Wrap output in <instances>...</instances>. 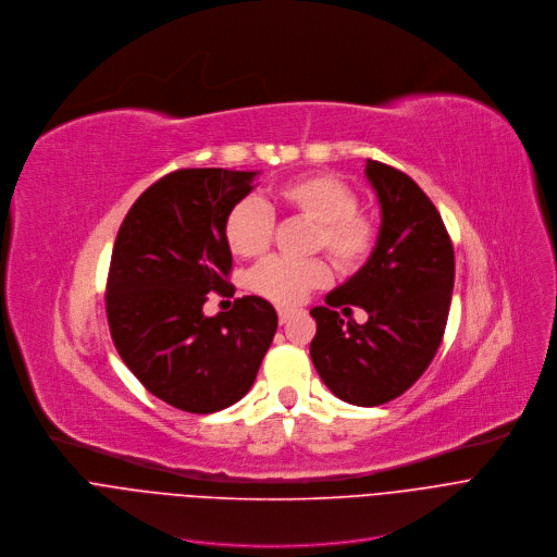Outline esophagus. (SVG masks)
Instances as JSON below:
<instances>
[{
    "mask_svg": "<svg viewBox=\"0 0 557 557\" xmlns=\"http://www.w3.org/2000/svg\"><path fill=\"white\" fill-rule=\"evenodd\" d=\"M294 313H296V309H289V307H278V320H281V324L289 322Z\"/></svg>",
    "mask_w": 557,
    "mask_h": 557,
    "instance_id": "1",
    "label": "esophagus"
}]
</instances>
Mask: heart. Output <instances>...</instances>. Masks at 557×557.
Masks as SVG:
<instances>
[{
  "instance_id": "b5f03b06",
  "label": "heart",
  "mask_w": 557,
  "mask_h": 557,
  "mask_svg": "<svg viewBox=\"0 0 557 557\" xmlns=\"http://www.w3.org/2000/svg\"><path fill=\"white\" fill-rule=\"evenodd\" d=\"M276 201L315 224L313 246L322 248L341 270H358L371 255L377 228L375 221L358 210L356 193L333 175H300L276 190ZM274 219L259 199L239 201L226 216V244L244 259L259 257L272 239ZM331 278L322 259L289 261L265 259L250 274V287L278 305H298L311 289L324 287Z\"/></svg>"
}]
</instances>
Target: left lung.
<instances>
[{"label":"left lung","instance_id":"left-lung-1","mask_svg":"<svg viewBox=\"0 0 557 557\" xmlns=\"http://www.w3.org/2000/svg\"><path fill=\"white\" fill-rule=\"evenodd\" d=\"M380 203V231L367 263L313 307L311 362L326 388L354 406H380L408 391L432 362L446 331L455 250L428 195L401 171L367 160ZM362 306L364 325L335 309Z\"/></svg>","mask_w":557,"mask_h":557}]
</instances>
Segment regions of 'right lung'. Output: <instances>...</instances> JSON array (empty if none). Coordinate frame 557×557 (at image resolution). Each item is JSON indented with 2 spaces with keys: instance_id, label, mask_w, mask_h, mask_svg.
Wrapping results in <instances>:
<instances>
[{
  "instance_id": "1",
  "label": "right lung",
  "mask_w": 557,
  "mask_h": 557,
  "mask_svg": "<svg viewBox=\"0 0 557 557\" xmlns=\"http://www.w3.org/2000/svg\"><path fill=\"white\" fill-rule=\"evenodd\" d=\"M261 171L184 169L149 186L119 231L107 281L114 345L162 401L197 414L224 410L255 384L278 315L261 296L203 313L208 292L228 296V212Z\"/></svg>"
}]
</instances>
